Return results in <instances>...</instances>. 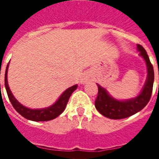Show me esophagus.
Instances as JSON below:
<instances>
[{"label":"esophagus","mask_w":159,"mask_h":159,"mask_svg":"<svg viewBox=\"0 0 159 159\" xmlns=\"http://www.w3.org/2000/svg\"><path fill=\"white\" fill-rule=\"evenodd\" d=\"M91 80H92L91 79V77L86 76H84L83 79L81 80V83H83V84H84V83H86L87 82H89V81H91Z\"/></svg>","instance_id":"34e87169"}]
</instances>
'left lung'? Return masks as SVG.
Returning a JSON list of instances; mask_svg holds the SVG:
<instances>
[{"label": "left lung", "mask_w": 159, "mask_h": 159, "mask_svg": "<svg viewBox=\"0 0 159 159\" xmlns=\"http://www.w3.org/2000/svg\"><path fill=\"white\" fill-rule=\"evenodd\" d=\"M140 55L145 59L147 68V78L140 94L134 99L117 100L111 96L104 88L97 84L98 95L94 102L97 111L111 119H123L137 113L146 107L152 96L154 82L153 66L151 63L147 51L140 44H137Z\"/></svg>", "instance_id": "obj_1"}]
</instances>
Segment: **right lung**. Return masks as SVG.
Masks as SVG:
<instances>
[{"label": "right lung", "mask_w": 159, "mask_h": 159, "mask_svg": "<svg viewBox=\"0 0 159 159\" xmlns=\"http://www.w3.org/2000/svg\"><path fill=\"white\" fill-rule=\"evenodd\" d=\"M8 65L7 66V69H6L5 72L6 90H7L9 100L12 103V107H14V109L21 116H23L26 119L36 121V122H41V121H49V120H52L56 118L58 116H59L60 114L62 113L64 110L66 109V105L68 103V100H69L71 93L77 88V85H74V86L67 89L60 95V97L58 99V100L56 101L55 103L52 105L51 107H48V108H43V109H30V108L24 107L22 104L19 103V101L15 99V97L12 95V92H11V90L9 89L8 83H7Z\"/></svg>", "instance_id": "add662e5"}]
</instances>
